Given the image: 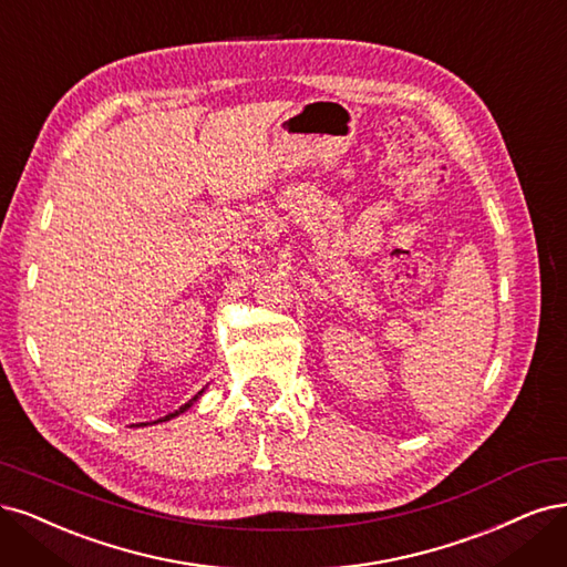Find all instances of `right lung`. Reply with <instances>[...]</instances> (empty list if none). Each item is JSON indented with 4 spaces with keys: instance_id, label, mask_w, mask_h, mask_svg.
Segmentation results:
<instances>
[{
    "instance_id": "right-lung-1",
    "label": "right lung",
    "mask_w": 567,
    "mask_h": 567,
    "mask_svg": "<svg viewBox=\"0 0 567 567\" xmlns=\"http://www.w3.org/2000/svg\"><path fill=\"white\" fill-rule=\"evenodd\" d=\"M205 393V389L203 391H199L195 398H190L188 400V403L186 405H181L178 410H174V412H169L167 416H162V419H157V422H153V424H159V422H169V419H174V416H178V414H184V412H188L193 405H195V400H199V395H203ZM143 426H148V424H143Z\"/></svg>"
}]
</instances>
